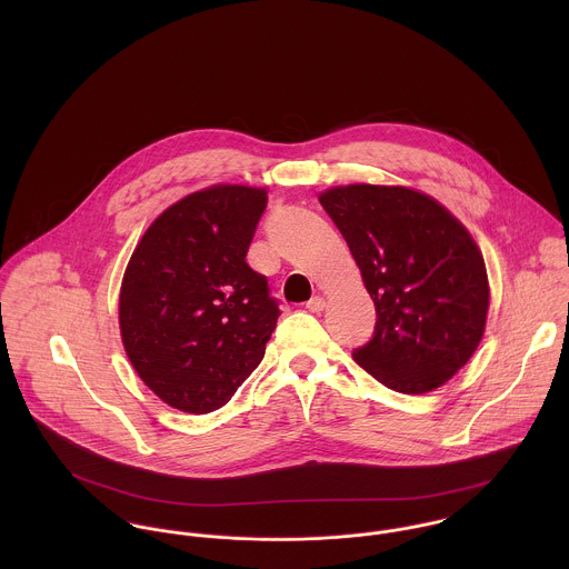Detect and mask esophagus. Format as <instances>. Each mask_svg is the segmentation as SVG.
<instances>
[{
	"label": "esophagus",
	"instance_id": "1",
	"mask_svg": "<svg viewBox=\"0 0 569 569\" xmlns=\"http://www.w3.org/2000/svg\"><path fill=\"white\" fill-rule=\"evenodd\" d=\"M326 300L325 298H320V296H316V298H311L309 302H307V309L311 311V313H322L325 311Z\"/></svg>",
	"mask_w": 569,
	"mask_h": 569
}]
</instances>
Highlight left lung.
I'll use <instances>...</instances> for the list:
<instances>
[{"mask_svg": "<svg viewBox=\"0 0 569 569\" xmlns=\"http://www.w3.org/2000/svg\"><path fill=\"white\" fill-rule=\"evenodd\" d=\"M320 203L377 309L375 335L352 359L403 395L447 383L487 326V267L473 237L436 199L403 186H335Z\"/></svg>", "mask_w": 569, "mask_h": 569, "instance_id": "1", "label": "left lung"}]
</instances>
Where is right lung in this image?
Masks as SVG:
<instances>
[{
    "label": "right lung",
    "mask_w": 569,
    "mask_h": 569,
    "mask_svg": "<svg viewBox=\"0 0 569 569\" xmlns=\"http://www.w3.org/2000/svg\"><path fill=\"white\" fill-rule=\"evenodd\" d=\"M267 190L219 183L151 223L120 289V335L140 379L174 409L226 406L264 357L280 309L244 256Z\"/></svg>",
    "instance_id": "1"
}]
</instances>
